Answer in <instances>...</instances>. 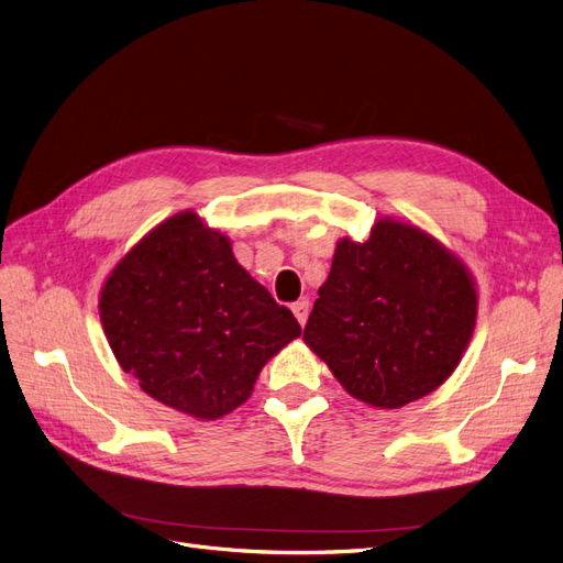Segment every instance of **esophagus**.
Here are the masks:
<instances>
[{"instance_id":"34e87169","label":"esophagus","mask_w":563,"mask_h":563,"mask_svg":"<svg viewBox=\"0 0 563 563\" xmlns=\"http://www.w3.org/2000/svg\"><path fill=\"white\" fill-rule=\"evenodd\" d=\"M308 310H310V303H308L306 299H301V301L292 303V313H295V318L299 320V324H301V327H303V324H306V320H308Z\"/></svg>"}]
</instances>
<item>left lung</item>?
Wrapping results in <instances>:
<instances>
[{
  "mask_svg": "<svg viewBox=\"0 0 563 563\" xmlns=\"http://www.w3.org/2000/svg\"><path fill=\"white\" fill-rule=\"evenodd\" d=\"M303 341L352 397L401 408L441 387L473 336L468 268L415 224L383 218L341 239Z\"/></svg>",
  "mask_w": 563,
  "mask_h": 563,
  "instance_id": "left-lung-1",
  "label": "left lung"
}]
</instances>
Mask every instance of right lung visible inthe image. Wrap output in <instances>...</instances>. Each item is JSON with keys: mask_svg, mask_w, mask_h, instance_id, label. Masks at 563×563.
I'll return each instance as SVG.
<instances>
[{"mask_svg": "<svg viewBox=\"0 0 563 563\" xmlns=\"http://www.w3.org/2000/svg\"><path fill=\"white\" fill-rule=\"evenodd\" d=\"M99 318L122 371L199 420L239 408L262 366L301 336L292 310L192 211L164 220L118 262L101 287Z\"/></svg>", "mask_w": 563, "mask_h": 563, "instance_id": "obj_1", "label": "right lung"}]
</instances>
